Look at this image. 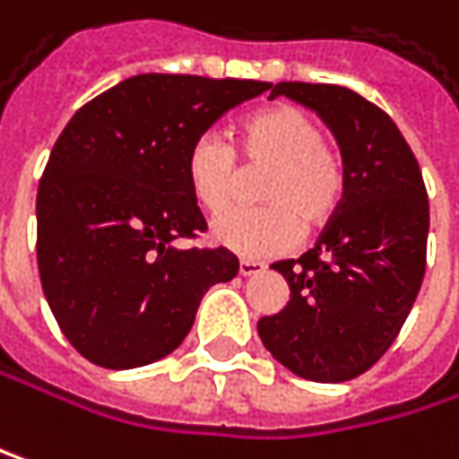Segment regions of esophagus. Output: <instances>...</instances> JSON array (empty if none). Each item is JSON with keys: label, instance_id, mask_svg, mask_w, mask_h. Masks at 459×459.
Here are the masks:
<instances>
[{"label": "esophagus", "instance_id": "esophagus-1", "mask_svg": "<svg viewBox=\"0 0 459 459\" xmlns=\"http://www.w3.org/2000/svg\"><path fill=\"white\" fill-rule=\"evenodd\" d=\"M264 269H266V266H264L261 261H247V258H245V261H239V274H242V277H253V274H261Z\"/></svg>", "mask_w": 459, "mask_h": 459}]
</instances>
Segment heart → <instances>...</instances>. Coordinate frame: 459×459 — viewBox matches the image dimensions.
I'll return each instance as SVG.
<instances>
[{"mask_svg":"<svg viewBox=\"0 0 459 459\" xmlns=\"http://www.w3.org/2000/svg\"><path fill=\"white\" fill-rule=\"evenodd\" d=\"M264 169L258 179L261 206L234 209L212 225V239L245 258H269L290 250L301 228H325L347 195L344 155L325 142L315 115L296 104H272L247 115L228 147L220 136H198L185 158V179L193 201L206 214L231 206L242 171Z\"/></svg>","mask_w":459,"mask_h":459,"instance_id":"b5f03b06","label":"heart"}]
</instances>
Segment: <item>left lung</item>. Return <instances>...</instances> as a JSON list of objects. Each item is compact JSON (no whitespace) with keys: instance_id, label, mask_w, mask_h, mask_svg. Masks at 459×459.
I'll return each instance as SVG.
<instances>
[{"instance_id":"left-lung-1","label":"left lung","mask_w":459,"mask_h":459,"mask_svg":"<svg viewBox=\"0 0 459 459\" xmlns=\"http://www.w3.org/2000/svg\"><path fill=\"white\" fill-rule=\"evenodd\" d=\"M336 134L347 195L317 245L272 269L290 285L280 315L261 317L266 350L309 382L366 374L401 333L425 280L430 206L420 163L393 117L360 93L325 82H277Z\"/></svg>"}]
</instances>
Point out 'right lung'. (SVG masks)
<instances>
[{
	"mask_svg": "<svg viewBox=\"0 0 459 459\" xmlns=\"http://www.w3.org/2000/svg\"><path fill=\"white\" fill-rule=\"evenodd\" d=\"M272 82L136 74L82 104L56 139L37 190V266L69 344L101 368L174 352L214 282L239 261L177 247L206 220L190 195V144Z\"/></svg>",
	"mask_w": 459,
	"mask_h": 459,
	"instance_id": "1",
	"label": "right lung"
}]
</instances>
